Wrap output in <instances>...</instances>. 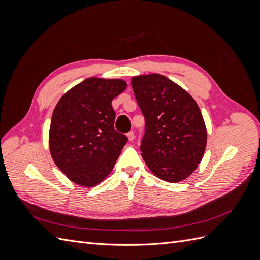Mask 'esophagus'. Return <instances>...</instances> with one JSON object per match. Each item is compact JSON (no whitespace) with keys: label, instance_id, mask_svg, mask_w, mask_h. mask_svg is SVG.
I'll list each match as a JSON object with an SVG mask.
<instances>
[{"label":"esophagus","instance_id":"34e87169","mask_svg":"<svg viewBox=\"0 0 260 260\" xmlns=\"http://www.w3.org/2000/svg\"><path fill=\"white\" fill-rule=\"evenodd\" d=\"M127 137H128L129 141H133V140H135V132L130 131V132L128 133V135H127Z\"/></svg>","mask_w":260,"mask_h":260}]
</instances>
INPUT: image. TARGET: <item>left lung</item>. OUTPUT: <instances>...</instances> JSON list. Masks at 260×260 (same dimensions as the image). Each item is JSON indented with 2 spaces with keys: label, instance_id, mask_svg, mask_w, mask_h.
Returning a JSON list of instances; mask_svg holds the SVG:
<instances>
[{
  "label": "left lung",
  "instance_id": "1",
  "mask_svg": "<svg viewBox=\"0 0 260 260\" xmlns=\"http://www.w3.org/2000/svg\"><path fill=\"white\" fill-rule=\"evenodd\" d=\"M135 96L145 118L141 144L147 167L159 179L180 182L201 162L207 131L199 105L185 90L162 75L133 77Z\"/></svg>",
  "mask_w": 260,
  "mask_h": 260
}]
</instances>
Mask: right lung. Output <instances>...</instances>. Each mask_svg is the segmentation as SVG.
<instances>
[{"instance_id": "right-lung-1", "label": "right lung", "mask_w": 260, "mask_h": 260, "mask_svg": "<svg viewBox=\"0 0 260 260\" xmlns=\"http://www.w3.org/2000/svg\"><path fill=\"white\" fill-rule=\"evenodd\" d=\"M127 88L121 79L88 78L60 98L52 115L50 151L76 184L94 186L113 170L128 138L114 128L112 101Z\"/></svg>"}]
</instances>
